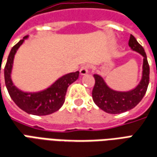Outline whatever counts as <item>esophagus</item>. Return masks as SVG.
I'll list each match as a JSON object with an SVG mask.
<instances>
[{
	"label": "esophagus",
	"mask_w": 157,
	"mask_h": 157,
	"mask_svg": "<svg viewBox=\"0 0 157 157\" xmlns=\"http://www.w3.org/2000/svg\"><path fill=\"white\" fill-rule=\"evenodd\" d=\"M89 69L90 67L88 65H84V66H82L81 69H80V74L82 75H84L87 74L88 72H89Z\"/></svg>",
	"instance_id": "esophagus-1"
}]
</instances>
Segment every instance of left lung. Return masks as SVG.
<instances>
[{
  "instance_id": "1",
  "label": "left lung",
  "mask_w": 157,
  "mask_h": 157,
  "mask_svg": "<svg viewBox=\"0 0 157 157\" xmlns=\"http://www.w3.org/2000/svg\"><path fill=\"white\" fill-rule=\"evenodd\" d=\"M128 45L132 50L144 57L142 79L134 89L128 92L115 91L106 85L100 75H94L95 84L92 93L93 99L100 109L109 114H119L132 109L142 100L147 91L150 81V66L146 53L132 35L130 36Z\"/></svg>"
}]
</instances>
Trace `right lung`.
I'll list each match as a JSON object with an SVG mask.
<instances>
[{"label": "right lung", "instance_id": "obj_1", "mask_svg": "<svg viewBox=\"0 0 157 157\" xmlns=\"http://www.w3.org/2000/svg\"><path fill=\"white\" fill-rule=\"evenodd\" d=\"M27 37L28 36L24 37L23 40H19L10 52L6 66L4 68L5 83L10 97L20 109L31 115L46 116L55 112L62 107L65 100V94L68 86L78 79L79 71L63 75L62 77L58 79L52 86L41 92L25 93L17 89L12 82L11 73L14 55Z\"/></svg>", "mask_w": 157, "mask_h": 157}]
</instances>
